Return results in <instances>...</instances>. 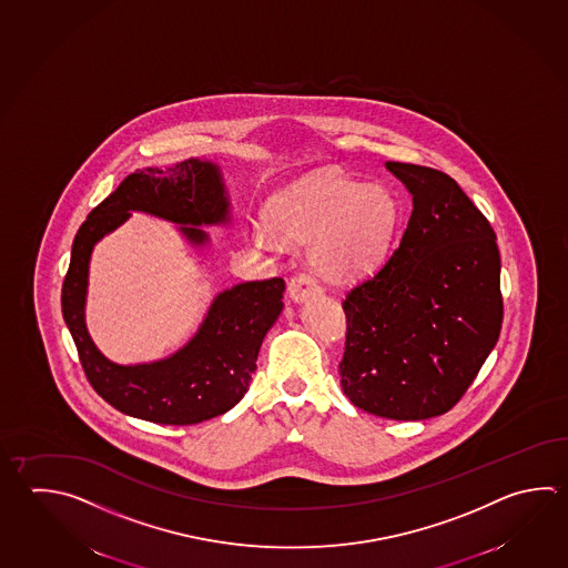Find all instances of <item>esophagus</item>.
Wrapping results in <instances>:
<instances>
[{
  "label": "esophagus",
  "instance_id": "34e87169",
  "mask_svg": "<svg viewBox=\"0 0 568 568\" xmlns=\"http://www.w3.org/2000/svg\"><path fill=\"white\" fill-rule=\"evenodd\" d=\"M320 291H322V285L307 273H300V275L291 278L290 297L293 301L310 300L311 295H315Z\"/></svg>",
  "mask_w": 568,
  "mask_h": 568
}]
</instances>
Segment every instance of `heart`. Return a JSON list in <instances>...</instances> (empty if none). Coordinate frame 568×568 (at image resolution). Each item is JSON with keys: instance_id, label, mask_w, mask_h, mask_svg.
Instances as JSON below:
<instances>
[{"instance_id": "heart-1", "label": "heart", "mask_w": 568, "mask_h": 568, "mask_svg": "<svg viewBox=\"0 0 568 568\" xmlns=\"http://www.w3.org/2000/svg\"><path fill=\"white\" fill-rule=\"evenodd\" d=\"M265 219L268 229L251 231L255 245H277L271 230L287 241H311V267L333 281H355L374 273L392 251L402 206L384 184H364L323 171L273 194Z\"/></svg>"}]
</instances>
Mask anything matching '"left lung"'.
<instances>
[{
	"instance_id": "left-lung-1",
	"label": "left lung",
	"mask_w": 568,
	"mask_h": 568,
	"mask_svg": "<svg viewBox=\"0 0 568 568\" xmlns=\"http://www.w3.org/2000/svg\"><path fill=\"white\" fill-rule=\"evenodd\" d=\"M386 166L414 209L392 257L345 295L339 375L367 414L428 419L460 402L498 342L500 253L488 219L446 172Z\"/></svg>"
}]
</instances>
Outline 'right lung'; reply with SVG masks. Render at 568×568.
I'll use <instances>...</instances> for the list:
<instances>
[{
	"label": "right lung",
	"mask_w": 568,
	"mask_h": 568,
	"mask_svg": "<svg viewBox=\"0 0 568 568\" xmlns=\"http://www.w3.org/2000/svg\"><path fill=\"white\" fill-rule=\"evenodd\" d=\"M130 211L179 223L193 245L209 243L201 225L229 221V201L219 166L191 161L172 169L129 174L78 229L62 285V313L90 386L110 406L132 418L191 426L235 407L257 369L263 337L283 310L285 281H246L216 295L201 329L176 354L140 365L112 364L100 354L84 323L88 263L102 236L122 225Z\"/></svg>",
	"instance_id": "obj_1"
}]
</instances>
